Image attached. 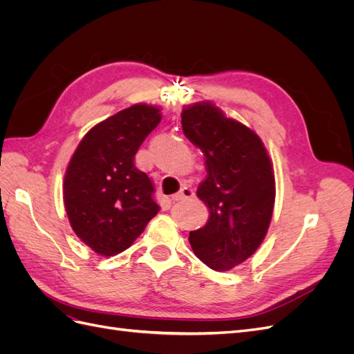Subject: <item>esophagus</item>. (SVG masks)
<instances>
[{"label": "esophagus", "instance_id": "1", "mask_svg": "<svg viewBox=\"0 0 354 354\" xmlns=\"http://www.w3.org/2000/svg\"><path fill=\"white\" fill-rule=\"evenodd\" d=\"M194 196H195V190L189 187V186H185V187H181L178 190V194L171 196V201L177 202V201H183V199H189V198H194Z\"/></svg>", "mask_w": 354, "mask_h": 354}]
</instances>
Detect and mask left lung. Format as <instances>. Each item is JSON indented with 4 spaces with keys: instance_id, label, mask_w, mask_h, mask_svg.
I'll return each mask as SVG.
<instances>
[{
    "instance_id": "8db88e82",
    "label": "left lung",
    "mask_w": 354,
    "mask_h": 354,
    "mask_svg": "<svg viewBox=\"0 0 354 354\" xmlns=\"http://www.w3.org/2000/svg\"><path fill=\"white\" fill-rule=\"evenodd\" d=\"M183 133L205 156L196 195L209 217L189 233L192 250L212 270L227 272L259 250L270 226L276 183L261 138L211 102L181 112Z\"/></svg>"
}]
</instances>
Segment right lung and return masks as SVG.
Returning a JSON list of instances; mask_svg holds the SVG:
<instances>
[{"label": "right lung", "mask_w": 354, "mask_h": 354, "mask_svg": "<svg viewBox=\"0 0 354 354\" xmlns=\"http://www.w3.org/2000/svg\"><path fill=\"white\" fill-rule=\"evenodd\" d=\"M160 120L158 106L133 104L94 125L69 160L63 202L72 230L95 254L130 248L159 211L134 156Z\"/></svg>", "instance_id": "1"}]
</instances>
